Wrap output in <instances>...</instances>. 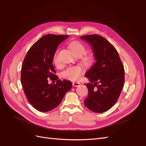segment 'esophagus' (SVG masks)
I'll list each match as a JSON object with an SVG mask.
<instances>
[{"instance_id":"obj_1","label":"esophagus","mask_w":146,"mask_h":146,"mask_svg":"<svg viewBox=\"0 0 146 146\" xmlns=\"http://www.w3.org/2000/svg\"><path fill=\"white\" fill-rule=\"evenodd\" d=\"M80 85V83H78V82H74V83H72V85L74 86H76V87L79 86Z\"/></svg>"}]
</instances>
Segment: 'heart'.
Instances as JSON below:
<instances>
[{
	"label": "heart",
	"instance_id": "obj_1",
	"mask_svg": "<svg viewBox=\"0 0 146 146\" xmlns=\"http://www.w3.org/2000/svg\"><path fill=\"white\" fill-rule=\"evenodd\" d=\"M70 49L75 55L78 56H82V61L85 64H90L92 62V56L90 55L85 54L86 52V47L80 41H74L69 44ZM59 50H57L53 56V62L56 66L60 64V61L58 58ZM84 72V69L82 66H76L68 68L63 72L62 76L63 78L70 81H77L80 80L82 75Z\"/></svg>",
	"mask_w": 146,
	"mask_h": 146
}]
</instances>
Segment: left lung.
I'll return each mask as SVG.
<instances>
[{
  "mask_svg": "<svg viewBox=\"0 0 146 146\" xmlns=\"http://www.w3.org/2000/svg\"><path fill=\"white\" fill-rule=\"evenodd\" d=\"M80 38L90 43L96 60L85 74L91 83L85 84L88 90L85 105L92 111L103 113L115 104L121 94L125 80L123 64L115 47L102 36Z\"/></svg>",
  "mask_w": 146,
  "mask_h": 146,
  "instance_id": "8db88e82",
  "label": "left lung"
}]
</instances>
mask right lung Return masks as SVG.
I'll return each mask as SVG.
<instances>
[{
    "mask_svg": "<svg viewBox=\"0 0 146 146\" xmlns=\"http://www.w3.org/2000/svg\"><path fill=\"white\" fill-rule=\"evenodd\" d=\"M68 35L48 34L30 48L22 65L21 81L24 93L33 107L41 112L56 107L72 86L68 80H58L55 75L53 56L58 46ZM56 84L48 83V79Z\"/></svg>",
    "mask_w": 146,
    "mask_h": 146,
    "instance_id": "obj_1",
    "label": "right lung"
}]
</instances>
